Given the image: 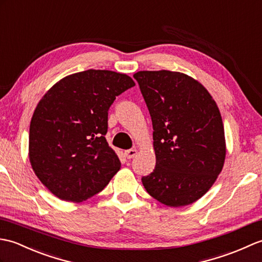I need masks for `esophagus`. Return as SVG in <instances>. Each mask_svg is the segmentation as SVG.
I'll use <instances>...</instances> for the list:
<instances>
[{
  "label": "esophagus",
  "instance_id": "obj_1",
  "mask_svg": "<svg viewBox=\"0 0 262 262\" xmlns=\"http://www.w3.org/2000/svg\"><path fill=\"white\" fill-rule=\"evenodd\" d=\"M137 152H138L137 149H129V150H125L124 151V155H125V157H126L127 159H131V158H133V157L137 155Z\"/></svg>",
  "mask_w": 262,
  "mask_h": 262
}]
</instances>
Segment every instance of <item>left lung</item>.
<instances>
[{
	"instance_id": "8db88e82",
	"label": "left lung",
	"mask_w": 262,
	"mask_h": 262,
	"mask_svg": "<svg viewBox=\"0 0 262 262\" xmlns=\"http://www.w3.org/2000/svg\"><path fill=\"white\" fill-rule=\"evenodd\" d=\"M154 127L156 167L141 178L162 204H191L212 187L225 159L224 127L210 93L187 75L138 72Z\"/></svg>"
}]
</instances>
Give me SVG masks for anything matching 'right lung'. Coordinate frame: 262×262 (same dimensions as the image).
Here are the masks:
<instances>
[{
	"instance_id": "add662e5",
	"label": "right lung",
	"mask_w": 262,
	"mask_h": 262,
	"mask_svg": "<svg viewBox=\"0 0 262 262\" xmlns=\"http://www.w3.org/2000/svg\"><path fill=\"white\" fill-rule=\"evenodd\" d=\"M132 86L125 74L89 69L59 80L38 103L29 158L40 182L58 199H90L119 171L121 162L104 136L110 106Z\"/></svg>"
}]
</instances>
